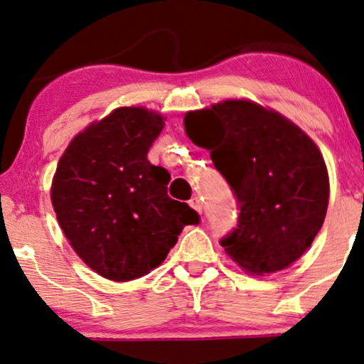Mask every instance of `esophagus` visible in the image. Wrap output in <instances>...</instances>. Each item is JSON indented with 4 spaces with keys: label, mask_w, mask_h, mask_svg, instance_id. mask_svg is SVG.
I'll return each mask as SVG.
<instances>
[{
    "label": "esophagus",
    "mask_w": 364,
    "mask_h": 364,
    "mask_svg": "<svg viewBox=\"0 0 364 364\" xmlns=\"http://www.w3.org/2000/svg\"><path fill=\"white\" fill-rule=\"evenodd\" d=\"M189 204L194 208L196 211H198V213H203V203H201V199H199V198H193V199H191V201H189Z\"/></svg>",
    "instance_id": "1"
}]
</instances>
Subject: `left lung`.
<instances>
[{"label": "left lung", "instance_id": "8db88e82", "mask_svg": "<svg viewBox=\"0 0 364 364\" xmlns=\"http://www.w3.org/2000/svg\"><path fill=\"white\" fill-rule=\"evenodd\" d=\"M194 144L210 151L237 203L239 220L220 244L244 270L273 273L299 259L320 232L328 173L314 142L277 112L242 100L189 112Z\"/></svg>", "mask_w": 364, "mask_h": 364}]
</instances>
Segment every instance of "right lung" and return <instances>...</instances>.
<instances>
[{
	"instance_id": "1",
	"label": "right lung",
	"mask_w": 364,
	"mask_h": 364,
	"mask_svg": "<svg viewBox=\"0 0 364 364\" xmlns=\"http://www.w3.org/2000/svg\"><path fill=\"white\" fill-rule=\"evenodd\" d=\"M165 122L146 108H118L68 144L56 166L51 203L73 251L101 277L139 279L166 258L186 225L187 203L166 194L170 173L151 165Z\"/></svg>"
}]
</instances>
